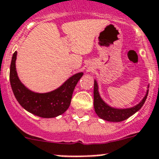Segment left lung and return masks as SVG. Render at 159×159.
<instances>
[{
    "label": "left lung",
    "instance_id": "8db88e82",
    "mask_svg": "<svg viewBox=\"0 0 159 159\" xmlns=\"http://www.w3.org/2000/svg\"><path fill=\"white\" fill-rule=\"evenodd\" d=\"M148 88L149 86H148V90L145 96L142 100L136 106L130 107V108H115L113 106H110L108 105L104 100L102 98L101 95L98 91V84L96 80H94V108L96 114L99 116L102 120H107L110 122H120L126 120L131 116L139 111L144 102L146 101L147 97L148 94Z\"/></svg>",
    "mask_w": 159,
    "mask_h": 159
}]
</instances>
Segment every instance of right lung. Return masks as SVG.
I'll use <instances>...</instances> for the list:
<instances>
[{"mask_svg":"<svg viewBox=\"0 0 159 159\" xmlns=\"http://www.w3.org/2000/svg\"><path fill=\"white\" fill-rule=\"evenodd\" d=\"M17 52L13 53L10 65V84L16 98L24 110L43 118H52L65 113L71 103L75 85L84 72L74 74L61 86L52 91L38 93L28 89L19 79L16 68Z\"/></svg>","mask_w":159,"mask_h":159,"instance_id":"right-lung-1","label":"right lung"}]
</instances>
